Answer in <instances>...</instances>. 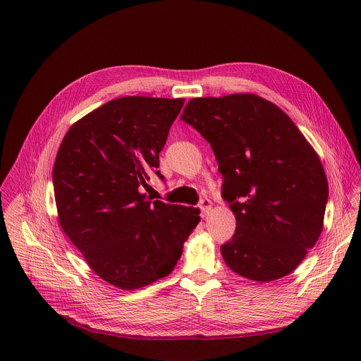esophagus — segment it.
Instances as JSON below:
<instances>
[{
    "mask_svg": "<svg viewBox=\"0 0 361 361\" xmlns=\"http://www.w3.org/2000/svg\"><path fill=\"white\" fill-rule=\"evenodd\" d=\"M198 207L201 210V216L202 217H207L209 213L212 212V201L209 198H202L198 204Z\"/></svg>",
    "mask_w": 361,
    "mask_h": 361,
    "instance_id": "esophagus-1",
    "label": "esophagus"
}]
</instances>
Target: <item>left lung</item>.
<instances>
[{"label":"left lung","mask_w":361,"mask_h":361,"mask_svg":"<svg viewBox=\"0 0 361 361\" xmlns=\"http://www.w3.org/2000/svg\"><path fill=\"white\" fill-rule=\"evenodd\" d=\"M181 120L210 142L235 214L226 264L262 283L290 274L323 230L329 184L316 151L283 110L252 94L192 98Z\"/></svg>","instance_id":"obj_1"}]
</instances>
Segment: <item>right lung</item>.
<instances>
[{
  "mask_svg": "<svg viewBox=\"0 0 361 361\" xmlns=\"http://www.w3.org/2000/svg\"><path fill=\"white\" fill-rule=\"evenodd\" d=\"M184 98L123 97L77 121L53 169L60 224L107 283L134 290L169 276L200 210L141 192Z\"/></svg>",
  "mask_w": 361,
  "mask_h": 361,
  "instance_id": "add662e5",
  "label": "right lung"
}]
</instances>
